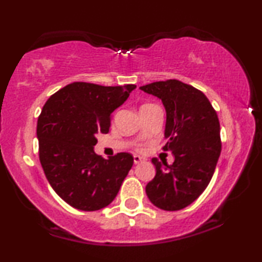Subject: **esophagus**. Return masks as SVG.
I'll use <instances>...</instances> for the list:
<instances>
[{
  "instance_id": "34e87169",
  "label": "esophagus",
  "mask_w": 262,
  "mask_h": 262,
  "mask_svg": "<svg viewBox=\"0 0 262 262\" xmlns=\"http://www.w3.org/2000/svg\"><path fill=\"white\" fill-rule=\"evenodd\" d=\"M145 159L143 156H139V155H134V162L135 164H138L141 162H144Z\"/></svg>"
}]
</instances>
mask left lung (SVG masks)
<instances>
[{
    "label": "left lung",
    "instance_id": "obj_1",
    "mask_svg": "<svg viewBox=\"0 0 262 262\" xmlns=\"http://www.w3.org/2000/svg\"><path fill=\"white\" fill-rule=\"evenodd\" d=\"M139 89L162 101L167 139L163 150H170L174 156L170 166L151 160L156 175L146 185V195L159 209L181 210L211 181L221 155L220 120L202 92L178 80L154 82Z\"/></svg>",
    "mask_w": 262,
    "mask_h": 262
}]
</instances>
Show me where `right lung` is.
<instances>
[{
    "instance_id": "1",
    "label": "right lung",
    "mask_w": 262,
    "mask_h": 262,
    "mask_svg": "<svg viewBox=\"0 0 262 262\" xmlns=\"http://www.w3.org/2000/svg\"><path fill=\"white\" fill-rule=\"evenodd\" d=\"M135 88L74 82L42 107L37 124L41 167L53 191L75 209L96 211L110 205L134 164L131 154L105 160L94 146L96 135L110 131L111 114Z\"/></svg>"
}]
</instances>
